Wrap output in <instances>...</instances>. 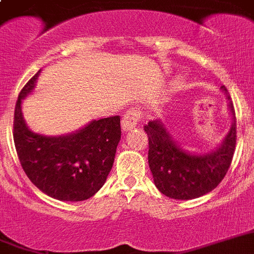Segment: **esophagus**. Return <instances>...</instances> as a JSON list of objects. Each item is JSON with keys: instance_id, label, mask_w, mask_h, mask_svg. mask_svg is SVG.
<instances>
[{"instance_id": "1", "label": "esophagus", "mask_w": 254, "mask_h": 254, "mask_svg": "<svg viewBox=\"0 0 254 254\" xmlns=\"http://www.w3.org/2000/svg\"><path fill=\"white\" fill-rule=\"evenodd\" d=\"M139 120V111L130 110L124 114L122 120V129L124 131H129V130L134 129L136 127V123Z\"/></svg>"}]
</instances>
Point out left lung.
<instances>
[{"label": "left lung", "instance_id": "obj_1", "mask_svg": "<svg viewBox=\"0 0 254 254\" xmlns=\"http://www.w3.org/2000/svg\"><path fill=\"white\" fill-rule=\"evenodd\" d=\"M221 92L232 116L229 131L218 147L206 153L191 152L175 140L162 119L150 120L144 131L149 139L148 163L155 187L175 200H192L215 189L227 175L237 143V125L233 102L227 88Z\"/></svg>", "mask_w": 254, "mask_h": 254}]
</instances>
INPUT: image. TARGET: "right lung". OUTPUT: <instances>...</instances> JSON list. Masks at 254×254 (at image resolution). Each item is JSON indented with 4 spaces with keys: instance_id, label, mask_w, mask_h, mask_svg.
Wrapping results in <instances>:
<instances>
[{
    "instance_id": "1",
    "label": "right lung",
    "mask_w": 254,
    "mask_h": 254,
    "mask_svg": "<svg viewBox=\"0 0 254 254\" xmlns=\"http://www.w3.org/2000/svg\"><path fill=\"white\" fill-rule=\"evenodd\" d=\"M42 69L25 84L16 102L13 141L22 170L42 192L61 201H83L106 182L122 138L120 118L92 120L65 135L33 131L22 115V100L33 93Z\"/></svg>"
}]
</instances>
